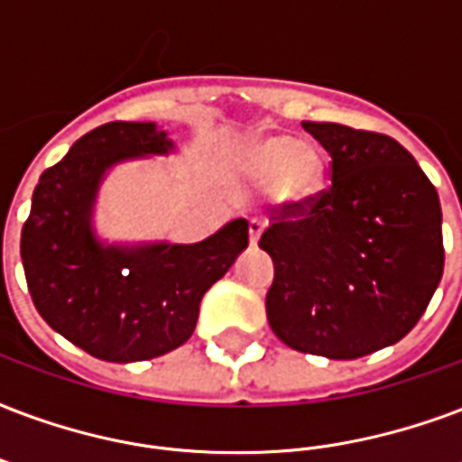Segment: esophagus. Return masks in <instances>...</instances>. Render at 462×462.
Instances as JSON below:
<instances>
[{"label": "esophagus", "instance_id": "1", "mask_svg": "<svg viewBox=\"0 0 462 462\" xmlns=\"http://www.w3.org/2000/svg\"><path fill=\"white\" fill-rule=\"evenodd\" d=\"M262 232H263L262 220H259V217H252V220H249V245H252V246L259 245V237H262Z\"/></svg>", "mask_w": 462, "mask_h": 462}]
</instances>
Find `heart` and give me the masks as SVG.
Masks as SVG:
<instances>
[{
	"label": "heart",
	"mask_w": 462,
	"mask_h": 462,
	"mask_svg": "<svg viewBox=\"0 0 462 462\" xmlns=\"http://www.w3.org/2000/svg\"><path fill=\"white\" fill-rule=\"evenodd\" d=\"M246 174L269 186V199L283 208L315 203L327 184L322 152L310 143H295L291 135H266L245 154Z\"/></svg>",
	"instance_id": "1"
}]
</instances>
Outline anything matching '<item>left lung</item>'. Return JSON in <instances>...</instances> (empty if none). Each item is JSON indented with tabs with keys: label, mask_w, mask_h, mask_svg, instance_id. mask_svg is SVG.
Returning <instances> with one entry per match:
<instances>
[{
	"label": "left lung",
	"mask_w": 462,
	"mask_h": 462,
	"mask_svg": "<svg viewBox=\"0 0 462 462\" xmlns=\"http://www.w3.org/2000/svg\"><path fill=\"white\" fill-rule=\"evenodd\" d=\"M302 128L332 157V186L259 239L273 259L266 317L295 351L368 356L410 334L439 288V193L393 137L339 123Z\"/></svg>",
	"instance_id": "1"
}]
</instances>
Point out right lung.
Masks as SVG:
<instances>
[{
  "mask_svg": "<svg viewBox=\"0 0 462 462\" xmlns=\"http://www.w3.org/2000/svg\"><path fill=\"white\" fill-rule=\"evenodd\" d=\"M169 152L174 140L157 123L98 125L41 174L21 230L35 310L101 361H147L191 339L206 291L249 245L245 217L196 245L98 237L94 208L106 174L121 162Z\"/></svg>",
  "mask_w": 462,
  "mask_h": 462,
  "instance_id": "add662e5",
  "label": "right lung"
}]
</instances>
